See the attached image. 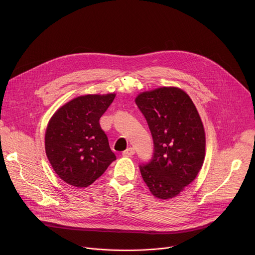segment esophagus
I'll return each mask as SVG.
<instances>
[{
    "label": "esophagus",
    "instance_id": "obj_1",
    "mask_svg": "<svg viewBox=\"0 0 255 255\" xmlns=\"http://www.w3.org/2000/svg\"><path fill=\"white\" fill-rule=\"evenodd\" d=\"M135 153V150H134V148H132V147H129V148H127L124 152H123V155L124 156H127V157H131L133 154Z\"/></svg>",
    "mask_w": 255,
    "mask_h": 255
}]
</instances>
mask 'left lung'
Returning a JSON list of instances; mask_svg holds the SVG:
<instances>
[{
    "instance_id": "1",
    "label": "left lung",
    "mask_w": 255,
    "mask_h": 255,
    "mask_svg": "<svg viewBox=\"0 0 255 255\" xmlns=\"http://www.w3.org/2000/svg\"><path fill=\"white\" fill-rule=\"evenodd\" d=\"M135 103L146 118L154 143L151 161L140 165L141 175L155 198L172 199L193 183L203 166V122L190 96L176 87L142 92Z\"/></svg>"
}]
</instances>
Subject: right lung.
I'll list each match as a JSON object with an SVG mask.
<instances>
[{
	"label": "right lung",
	"mask_w": 255,
	"mask_h": 255,
	"mask_svg": "<svg viewBox=\"0 0 255 255\" xmlns=\"http://www.w3.org/2000/svg\"><path fill=\"white\" fill-rule=\"evenodd\" d=\"M115 97V93L80 96L58 108L50 118L45 152L66 184L87 188L116 159L99 123Z\"/></svg>",
	"instance_id": "add662e5"
}]
</instances>
